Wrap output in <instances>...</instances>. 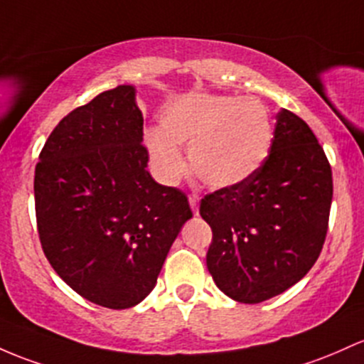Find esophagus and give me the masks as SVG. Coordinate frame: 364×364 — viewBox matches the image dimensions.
Listing matches in <instances>:
<instances>
[{
  "mask_svg": "<svg viewBox=\"0 0 364 364\" xmlns=\"http://www.w3.org/2000/svg\"><path fill=\"white\" fill-rule=\"evenodd\" d=\"M188 200H190V207H191V210H193V214H198V200H200V198H198V195L191 193L188 197Z\"/></svg>",
  "mask_w": 364,
  "mask_h": 364,
  "instance_id": "1",
  "label": "esophagus"
}]
</instances>
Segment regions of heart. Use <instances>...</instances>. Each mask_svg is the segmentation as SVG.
I'll return each mask as SVG.
<instances>
[{
    "mask_svg": "<svg viewBox=\"0 0 364 364\" xmlns=\"http://www.w3.org/2000/svg\"><path fill=\"white\" fill-rule=\"evenodd\" d=\"M273 143L267 107L254 97L188 93L161 112V131H146L154 173L173 185L185 173L178 149H188L191 171L213 188L240 185L261 169Z\"/></svg>",
    "mask_w": 364,
    "mask_h": 364,
    "instance_id": "b5f03b06",
    "label": "heart"
}]
</instances>
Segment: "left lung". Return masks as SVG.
<instances>
[{"label":"left lung","instance_id":"8db88e82","mask_svg":"<svg viewBox=\"0 0 364 364\" xmlns=\"http://www.w3.org/2000/svg\"><path fill=\"white\" fill-rule=\"evenodd\" d=\"M331 195L323 146L299 115L283 109L261 169L200 202L213 230L207 267L219 290L259 304L304 278L325 243Z\"/></svg>","mask_w":364,"mask_h":364}]
</instances>
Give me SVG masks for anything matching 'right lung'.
Segmentation results:
<instances>
[{
	"instance_id": "1",
	"label": "right lung",
	"mask_w": 364,
	"mask_h": 364,
	"mask_svg": "<svg viewBox=\"0 0 364 364\" xmlns=\"http://www.w3.org/2000/svg\"><path fill=\"white\" fill-rule=\"evenodd\" d=\"M133 86L103 91L48 136L34 174L43 252L74 292L109 309L136 306L157 283L186 195L146 171Z\"/></svg>"
}]
</instances>
